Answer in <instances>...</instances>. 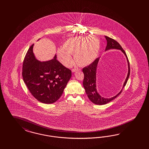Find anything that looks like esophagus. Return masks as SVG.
I'll return each instance as SVG.
<instances>
[{"instance_id":"34e87169","label":"esophagus","mask_w":149,"mask_h":149,"mask_svg":"<svg viewBox=\"0 0 149 149\" xmlns=\"http://www.w3.org/2000/svg\"><path fill=\"white\" fill-rule=\"evenodd\" d=\"M80 70V69H79V68H74V69H72V72H77V70Z\"/></svg>"}]
</instances>
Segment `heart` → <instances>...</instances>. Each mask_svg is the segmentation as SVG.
<instances>
[{
  "label": "heart",
  "instance_id": "1",
  "mask_svg": "<svg viewBox=\"0 0 149 149\" xmlns=\"http://www.w3.org/2000/svg\"><path fill=\"white\" fill-rule=\"evenodd\" d=\"M100 48L99 39L95 36H77L65 41L63 47L58 48L57 54L60 62L66 67L73 63L72 55L79 65L86 66L97 58Z\"/></svg>",
  "mask_w": 149,
  "mask_h": 149
}]
</instances>
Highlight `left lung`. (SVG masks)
<instances>
[{
  "label": "left lung",
  "mask_w": 149,
  "mask_h": 149,
  "mask_svg": "<svg viewBox=\"0 0 149 149\" xmlns=\"http://www.w3.org/2000/svg\"><path fill=\"white\" fill-rule=\"evenodd\" d=\"M105 38L107 41V45L105 49V51L110 50V49L120 50L126 56L127 63H128V72L126 80L125 81L123 86L122 87V89H123V87L126 85L127 82L128 81V79L129 78L130 74V66L128 59L127 56V54L125 50L122 49L121 46L120 45V44L118 42L112 38H109L108 36H105ZM99 60V58L95 59L93 62H92L89 65L82 69V72L84 74L83 85L86 91L87 97L92 103L97 105H104V104L108 103L109 102L113 100V99L116 98L117 96L121 93L122 89L117 95L110 98H104L102 97L98 93L97 87H96V72H97V68Z\"/></svg>",
  "instance_id": "obj_1"
}]
</instances>
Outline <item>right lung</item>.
Masks as SVG:
<instances>
[{"label": "right lung", "mask_w": 149, "mask_h": 149, "mask_svg": "<svg viewBox=\"0 0 149 149\" xmlns=\"http://www.w3.org/2000/svg\"><path fill=\"white\" fill-rule=\"evenodd\" d=\"M33 46L29 48L24 58L23 79L35 98L41 103L51 104L62 95L72 71L57 60L56 55L50 61H38L33 54Z\"/></svg>", "instance_id": "1"}]
</instances>
